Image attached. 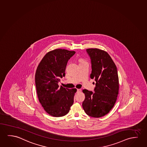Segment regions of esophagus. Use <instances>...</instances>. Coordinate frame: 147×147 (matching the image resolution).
<instances>
[{
	"mask_svg": "<svg viewBox=\"0 0 147 147\" xmlns=\"http://www.w3.org/2000/svg\"><path fill=\"white\" fill-rule=\"evenodd\" d=\"M81 92V90L80 89H77V92Z\"/></svg>",
	"mask_w": 147,
	"mask_h": 147,
	"instance_id": "esophagus-1",
	"label": "esophagus"
}]
</instances>
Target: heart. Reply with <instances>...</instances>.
<instances>
[{
  "label": "heart",
  "instance_id": "b5f03b06",
  "mask_svg": "<svg viewBox=\"0 0 147 147\" xmlns=\"http://www.w3.org/2000/svg\"><path fill=\"white\" fill-rule=\"evenodd\" d=\"M79 62H80V64H82V63H85L86 61H85V60L80 59H79Z\"/></svg>",
  "mask_w": 147,
  "mask_h": 147
}]
</instances>
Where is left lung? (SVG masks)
<instances>
[{
  "label": "left lung",
  "instance_id": "left-lung-1",
  "mask_svg": "<svg viewBox=\"0 0 147 147\" xmlns=\"http://www.w3.org/2000/svg\"><path fill=\"white\" fill-rule=\"evenodd\" d=\"M86 52L91 60L90 78L96 81V87L94 92L82 90L85 96L82 107L87 115L100 118L110 112L117 100L119 91L117 67L106 51L88 49Z\"/></svg>",
  "mask_w": 147,
  "mask_h": 147
}]
</instances>
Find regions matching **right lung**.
Returning <instances> with one entry per match:
<instances>
[{
    "label": "right lung",
    "mask_w": 147,
    "mask_h": 147,
    "mask_svg": "<svg viewBox=\"0 0 147 147\" xmlns=\"http://www.w3.org/2000/svg\"><path fill=\"white\" fill-rule=\"evenodd\" d=\"M75 51L56 49L43 57L36 69L35 80L39 102L45 111L53 117L68 114L74 102L76 88L59 87L60 79L65 76L68 60Z\"/></svg>",
    "instance_id": "obj_1"
}]
</instances>
